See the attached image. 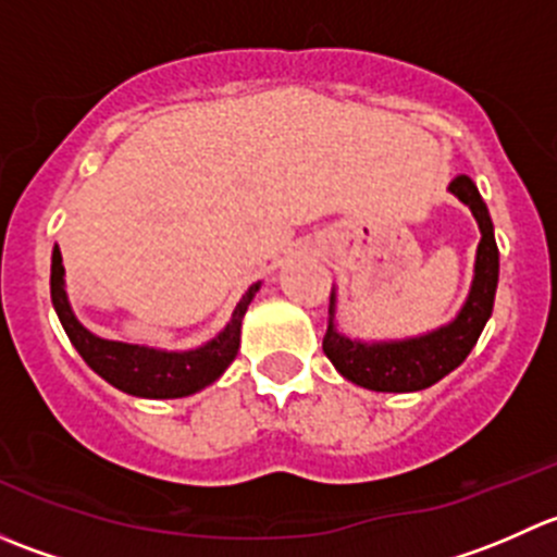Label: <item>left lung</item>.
<instances>
[{
	"label": "left lung",
	"instance_id": "8db88e82",
	"mask_svg": "<svg viewBox=\"0 0 557 557\" xmlns=\"http://www.w3.org/2000/svg\"><path fill=\"white\" fill-rule=\"evenodd\" d=\"M450 194L458 196L480 226V245H476L474 280L466 305L442 329L431 334L412 336V339L393 342H361L339 334L334 323L336 294L331 290L329 301V329L323 336V352L334 363L336 372L350 383L380 393H412L440 383L442 377L458 369L480 339L487 318L493 312L498 285V245L493 237V221L482 201L480 190L471 177L458 174L450 183Z\"/></svg>",
	"mask_w": 557,
	"mask_h": 557
}]
</instances>
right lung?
I'll return each instance as SVG.
<instances>
[{
  "mask_svg": "<svg viewBox=\"0 0 557 557\" xmlns=\"http://www.w3.org/2000/svg\"><path fill=\"white\" fill-rule=\"evenodd\" d=\"M258 288H261V283H252L245 290L239 305L234 307L232 320L215 339L196 347V350L170 352L156 350V347L102 339V336L91 334L75 318L70 299H66L64 263H61L59 247H53V258H50V299H53L55 314H59L75 350L112 387L139 398H183L215 383L226 372L228 363L237 358L243 318Z\"/></svg>",
  "mask_w": 557,
  "mask_h": 557,
  "instance_id": "right-lung-1",
  "label": "right lung"
}]
</instances>
